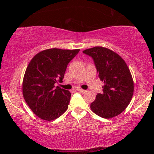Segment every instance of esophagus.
Wrapping results in <instances>:
<instances>
[{
	"label": "esophagus",
	"mask_w": 154,
	"mask_h": 154,
	"mask_svg": "<svg viewBox=\"0 0 154 154\" xmlns=\"http://www.w3.org/2000/svg\"><path fill=\"white\" fill-rule=\"evenodd\" d=\"M76 90H77V91H79V92H80V93H85V92H86V91H85V90H83V89H82V88H77V89H76Z\"/></svg>",
	"instance_id": "1"
}]
</instances>
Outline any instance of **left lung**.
<instances>
[{"mask_svg":"<svg viewBox=\"0 0 154 154\" xmlns=\"http://www.w3.org/2000/svg\"><path fill=\"white\" fill-rule=\"evenodd\" d=\"M94 60L103 93L96 95L91 110L105 119L115 117L128 107L134 92L131 72L122 58L111 49L95 46L83 51Z\"/></svg>","mask_w":154,"mask_h":154,"instance_id":"1","label":"left lung"}]
</instances>
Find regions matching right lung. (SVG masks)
<instances>
[{"label":"right lung","instance_id":"add662e5","mask_svg":"<svg viewBox=\"0 0 154 154\" xmlns=\"http://www.w3.org/2000/svg\"><path fill=\"white\" fill-rule=\"evenodd\" d=\"M79 49L50 48L37 54L26 69L22 82L23 97L40 119L52 121L68 109L71 93L55 83L62 82L69 61Z\"/></svg>","mask_w":154,"mask_h":154}]
</instances>
